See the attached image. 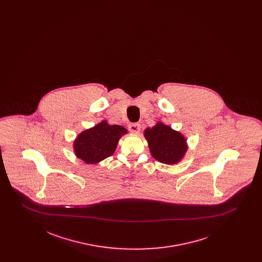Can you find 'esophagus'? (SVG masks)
<instances>
[{"label":"esophagus","mask_w":262,"mask_h":262,"mask_svg":"<svg viewBox=\"0 0 262 262\" xmlns=\"http://www.w3.org/2000/svg\"><path fill=\"white\" fill-rule=\"evenodd\" d=\"M128 129L134 134H138L140 130V125L139 124H130V125H128Z\"/></svg>","instance_id":"esophagus-1"}]
</instances>
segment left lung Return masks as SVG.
Returning <instances> with one entry per match:
<instances>
[{"instance_id": "1", "label": "left lung", "mask_w": 262, "mask_h": 262, "mask_svg": "<svg viewBox=\"0 0 262 262\" xmlns=\"http://www.w3.org/2000/svg\"><path fill=\"white\" fill-rule=\"evenodd\" d=\"M144 137L148 141L152 156L159 162H179L187 151L185 137L168 125L159 123L152 128H146Z\"/></svg>"}]
</instances>
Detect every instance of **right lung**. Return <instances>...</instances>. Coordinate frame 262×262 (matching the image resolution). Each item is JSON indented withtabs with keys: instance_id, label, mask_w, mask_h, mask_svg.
<instances>
[{
	"instance_id": "1",
	"label": "right lung",
	"mask_w": 262,
	"mask_h": 262,
	"mask_svg": "<svg viewBox=\"0 0 262 262\" xmlns=\"http://www.w3.org/2000/svg\"><path fill=\"white\" fill-rule=\"evenodd\" d=\"M124 134H126L125 127L108 125L103 121L78 136L75 142V154L88 164L99 162L112 155Z\"/></svg>"
}]
</instances>
